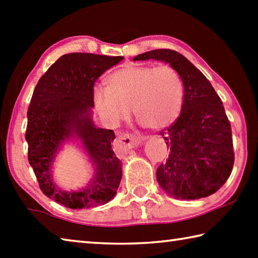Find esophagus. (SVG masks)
<instances>
[{
	"label": "esophagus",
	"mask_w": 258,
	"mask_h": 258,
	"mask_svg": "<svg viewBox=\"0 0 258 258\" xmlns=\"http://www.w3.org/2000/svg\"><path fill=\"white\" fill-rule=\"evenodd\" d=\"M143 138L140 137H135V135L128 134V133H119L118 137H117L116 143L117 146L121 149H131V148L137 147L138 145L142 142Z\"/></svg>",
	"instance_id": "esophagus-1"
}]
</instances>
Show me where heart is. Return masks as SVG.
I'll use <instances>...</instances> for the list:
<instances>
[{"instance_id":"obj_1","label":"heart","mask_w":258,"mask_h":258,"mask_svg":"<svg viewBox=\"0 0 258 258\" xmlns=\"http://www.w3.org/2000/svg\"><path fill=\"white\" fill-rule=\"evenodd\" d=\"M107 89L95 87V109L109 124L117 125L130 115L143 127L161 130L180 116L184 98L183 81L168 64H128L106 78Z\"/></svg>"}]
</instances>
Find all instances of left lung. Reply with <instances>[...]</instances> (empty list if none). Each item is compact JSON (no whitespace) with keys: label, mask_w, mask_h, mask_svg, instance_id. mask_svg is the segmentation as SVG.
Listing matches in <instances>:
<instances>
[{"label":"left lung","mask_w":258,"mask_h":258,"mask_svg":"<svg viewBox=\"0 0 258 258\" xmlns=\"http://www.w3.org/2000/svg\"><path fill=\"white\" fill-rule=\"evenodd\" d=\"M149 59L175 68L184 86L180 116L160 132L171 152L157 168V181L169 197H208L226 182L234 163L232 132L223 103L204 74L178 52L152 50L133 61Z\"/></svg>","instance_id":"1"}]
</instances>
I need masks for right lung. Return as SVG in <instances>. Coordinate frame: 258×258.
Masks as SVG:
<instances>
[{
  "instance_id": "right-lung-1",
  "label": "right lung",
  "mask_w": 258,
  "mask_h": 258,
  "mask_svg": "<svg viewBox=\"0 0 258 258\" xmlns=\"http://www.w3.org/2000/svg\"><path fill=\"white\" fill-rule=\"evenodd\" d=\"M124 56L68 53L55 61L38 81L27 111L28 161L47 198L72 209L92 208L115 197L121 163L111 148L112 130L97 127L92 118L94 83ZM68 141H78L95 169L80 190H62L51 168Z\"/></svg>"
}]
</instances>
